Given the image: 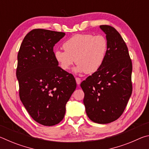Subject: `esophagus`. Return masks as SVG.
Here are the masks:
<instances>
[{
	"label": "esophagus",
	"instance_id": "1",
	"mask_svg": "<svg viewBox=\"0 0 149 149\" xmlns=\"http://www.w3.org/2000/svg\"><path fill=\"white\" fill-rule=\"evenodd\" d=\"M75 81H76V83H77V85H80L81 82V79L79 77L75 78Z\"/></svg>",
	"mask_w": 149,
	"mask_h": 149
}]
</instances>
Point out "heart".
Returning <instances> with one entry per match:
<instances>
[{
  "label": "heart",
  "instance_id": "heart-1",
  "mask_svg": "<svg viewBox=\"0 0 149 149\" xmlns=\"http://www.w3.org/2000/svg\"><path fill=\"white\" fill-rule=\"evenodd\" d=\"M64 50H56L54 57L62 70H68L75 62V73L87 74L97 72L107 58L108 40L101 35L79 33L73 35L63 44Z\"/></svg>",
  "mask_w": 149,
  "mask_h": 149
}]
</instances>
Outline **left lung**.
Listing matches in <instances>:
<instances>
[{
	"label": "left lung",
	"mask_w": 149,
	"mask_h": 149,
	"mask_svg": "<svg viewBox=\"0 0 149 149\" xmlns=\"http://www.w3.org/2000/svg\"><path fill=\"white\" fill-rule=\"evenodd\" d=\"M108 42L102 67L81 84L85 93L84 104L93 122L105 124L118 119L132 93V62L128 49L116 29L100 26Z\"/></svg>",
	"instance_id": "8db88e82"
}]
</instances>
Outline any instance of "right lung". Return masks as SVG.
Here are the masks:
<instances>
[{"label": "right lung", "instance_id": "obj_1", "mask_svg": "<svg viewBox=\"0 0 149 149\" xmlns=\"http://www.w3.org/2000/svg\"><path fill=\"white\" fill-rule=\"evenodd\" d=\"M65 33L35 29L24 37L17 54L16 77L24 107L37 122L52 126L64 117L76 88L72 74L58 66L53 47Z\"/></svg>", "mask_w": 149, "mask_h": 149}]
</instances>
